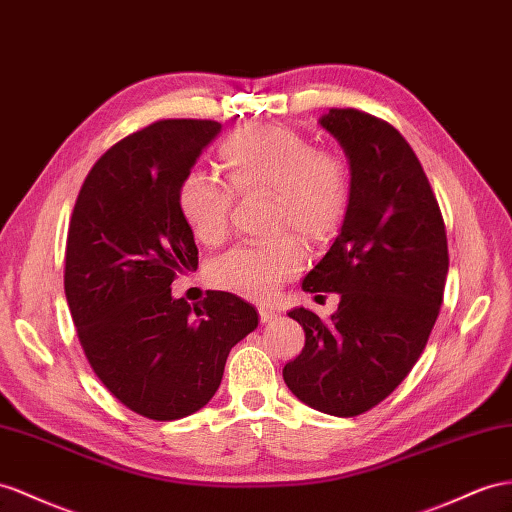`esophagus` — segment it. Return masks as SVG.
<instances>
[{"instance_id":"obj_1","label":"esophagus","mask_w":512,"mask_h":512,"mask_svg":"<svg viewBox=\"0 0 512 512\" xmlns=\"http://www.w3.org/2000/svg\"><path fill=\"white\" fill-rule=\"evenodd\" d=\"M277 318H279V313L274 311L272 307H266V305H261V307H259V320L264 322V324H268V322H274V320H277Z\"/></svg>"}]
</instances>
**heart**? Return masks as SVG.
<instances>
[{
  "mask_svg": "<svg viewBox=\"0 0 512 512\" xmlns=\"http://www.w3.org/2000/svg\"><path fill=\"white\" fill-rule=\"evenodd\" d=\"M218 157L238 194H274V227L292 229L307 242L335 233L350 203V175L335 153L318 151L298 131L248 125L218 144ZM216 177L192 170L179 181L177 205L203 244H218L229 231L233 192ZM305 264L294 238L242 244L209 266V281L222 292L266 300Z\"/></svg>",
  "mask_w": 512,
  "mask_h": 512,
  "instance_id": "1",
  "label": "heart"
}]
</instances>
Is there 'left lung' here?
Instances as JSON below:
<instances>
[{"label": "left lung", "instance_id": "left-lung-1", "mask_svg": "<svg viewBox=\"0 0 512 512\" xmlns=\"http://www.w3.org/2000/svg\"><path fill=\"white\" fill-rule=\"evenodd\" d=\"M350 164L342 229L305 281V292H337L331 320L296 307L305 348L283 381L307 406L361 415L396 389L426 348L448 277V238L417 155L398 129L359 110L318 121Z\"/></svg>", "mask_w": 512, "mask_h": 512}]
</instances>
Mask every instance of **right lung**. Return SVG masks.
I'll use <instances>...</instances> for the list:
<instances>
[{
  "mask_svg": "<svg viewBox=\"0 0 512 512\" xmlns=\"http://www.w3.org/2000/svg\"><path fill=\"white\" fill-rule=\"evenodd\" d=\"M220 123L160 121L103 153L75 201L64 294L99 381L127 409L170 422L212 400L231 348L257 329L251 303L207 292L173 298L177 274L199 268L177 205L179 181Z\"/></svg>",
  "mask_w": 512,
  "mask_h": 512,
  "instance_id": "add662e5",
  "label": "right lung"
}]
</instances>
